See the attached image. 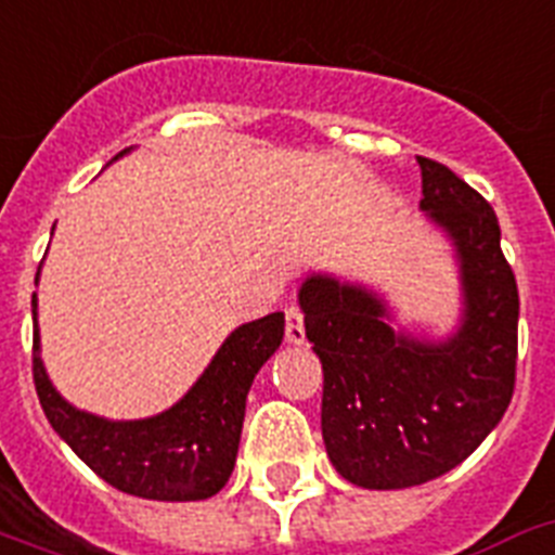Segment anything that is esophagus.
Returning a JSON list of instances; mask_svg holds the SVG:
<instances>
[{
	"label": "esophagus",
	"mask_w": 555,
	"mask_h": 555,
	"mask_svg": "<svg viewBox=\"0 0 555 555\" xmlns=\"http://www.w3.org/2000/svg\"><path fill=\"white\" fill-rule=\"evenodd\" d=\"M285 338L291 344H305V313H301V307L291 305L285 310Z\"/></svg>",
	"instance_id": "1"
}]
</instances>
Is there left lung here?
<instances>
[{
	"label": "left lung",
	"mask_w": 555,
	"mask_h": 555,
	"mask_svg": "<svg viewBox=\"0 0 555 555\" xmlns=\"http://www.w3.org/2000/svg\"><path fill=\"white\" fill-rule=\"evenodd\" d=\"M421 163V208L457 245L465 321L449 344L395 333L361 287L310 276L305 333L324 370L321 437L352 486L392 491L443 477L502 421L516 386L519 291L488 199L449 166Z\"/></svg>",
	"instance_id": "obj_1"
}]
</instances>
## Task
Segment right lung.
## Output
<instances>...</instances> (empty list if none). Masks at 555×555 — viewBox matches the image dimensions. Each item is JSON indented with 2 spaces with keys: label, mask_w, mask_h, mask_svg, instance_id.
<instances>
[{
  "label": "right lung",
  "mask_w": 555,
  "mask_h": 555,
  "mask_svg": "<svg viewBox=\"0 0 555 555\" xmlns=\"http://www.w3.org/2000/svg\"><path fill=\"white\" fill-rule=\"evenodd\" d=\"M282 313L242 324L228 335L203 378L177 406L149 421L109 423L78 412L55 392L41 366L33 310V384L50 426L112 488L160 502L208 500L234 472L245 398L256 372L282 344Z\"/></svg>",
  "instance_id": "1"
}]
</instances>
